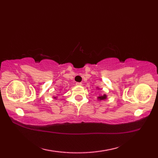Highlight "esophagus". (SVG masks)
<instances>
[{
    "mask_svg": "<svg viewBox=\"0 0 158 158\" xmlns=\"http://www.w3.org/2000/svg\"><path fill=\"white\" fill-rule=\"evenodd\" d=\"M81 84H82V83H80V82H77V83H76V85H78V86L81 85Z\"/></svg>",
    "mask_w": 158,
    "mask_h": 158,
    "instance_id": "34e87169",
    "label": "esophagus"
}]
</instances>
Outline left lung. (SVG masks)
Instances as JSON below:
<instances>
[{
	"instance_id": "left-lung-1",
	"label": "left lung",
	"mask_w": 158,
	"mask_h": 158,
	"mask_svg": "<svg viewBox=\"0 0 158 158\" xmlns=\"http://www.w3.org/2000/svg\"><path fill=\"white\" fill-rule=\"evenodd\" d=\"M98 89H100V88H97ZM107 98V96L106 94H103V95H100L99 96H98V100H105Z\"/></svg>"
}]
</instances>
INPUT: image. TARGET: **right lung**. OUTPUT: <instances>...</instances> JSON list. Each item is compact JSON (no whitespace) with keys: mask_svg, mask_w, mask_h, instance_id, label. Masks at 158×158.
<instances>
[{"mask_svg":"<svg viewBox=\"0 0 158 158\" xmlns=\"http://www.w3.org/2000/svg\"><path fill=\"white\" fill-rule=\"evenodd\" d=\"M53 98H54V99H56V98H57V97H56V96H55V97H53Z\"/></svg>","mask_w":158,"mask_h":158,"instance_id":"1","label":"right lung"}]
</instances>
